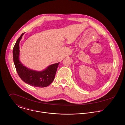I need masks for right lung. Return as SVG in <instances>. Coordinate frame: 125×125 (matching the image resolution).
Instances as JSON below:
<instances>
[{
    "mask_svg": "<svg viewBox=\"0 0 125 125\" xmlns=\"http://www.w3.org/2000/svg\"><path fill=\"white\" fill-rule=\"evenodd\" d=\"M24 33L18 39L13 49V61L17 72L20 78L28 84L35 87H46L54 80L60 62L50 65L42 71L31 70L25 66L19 59V43Z\"/></svg>",
    "mask_w": 125,
    "mask_h": 125,
    "instance_id": "add662e5",
    "label": "right lung"
}]
</instances>
